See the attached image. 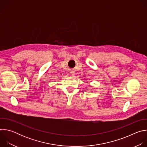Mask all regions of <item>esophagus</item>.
<instances>
[{"mask_svg":"<svg viewBox=\"0 0 147 147\" xmlns=\"http://www.w3.org/2000/svg\"><path fill=\"white\" fill-rule=\"evenodd\" d=\"M72 74V76H74V75H73V74Z\"/></svg>","mask_w":147,"mask_h":147,"instance_id":"1","label":"esophagus"}]
</instances>
